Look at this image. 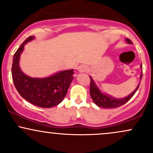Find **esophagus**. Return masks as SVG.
I'll list each match as a JSON object with an SVG mask.
<instances>
[{
    "mask_svg": "<svg viewBox=\"0 0 153 153\" xmlns=\"http://www.w3.org/2000/svg\"><path fill=\"white\" fill-rule=\"evenodd\" d=\"M77 70H78V71H80V72H84L85 71V68L84 66H82V65H80V66H79V67H78V68H77Z\"/></svg>",
    "mask_w": 153,
    "mask_h": 153,
    "instance_id": "obj_1",
    "label": "esophagus"
}]
</instances>
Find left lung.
<instances>
[{
	"label": "left lung",
	"mask_w": 153,
	"mask_h": 153,
	"mask_svg": "<svg viewBox=\"0 0 153 153\" xmlns=\"http://www.w3.org/2000/svg\"><path fill=\"white\" fill-rule=\"evenodd\" d=\"M125 41L127 42L128 44L132 45V42L130 41L129 39H126ZM140 68H141L142 72L141 75H140V79L141 81L142 78H143V65L142 64L140 65ZM91 78V85H90V94L94 102L98 106L102 107V108H117L120 106H122L124 103H126L129 101V99L134 96L136 91H137L139 86L140 85V82H139L138 85L137 86L135 90L131 92L130 94L128 95L127 97L122 98V99H116V98L112 97V96H109V95L104 94L102 91L100 90V88L97 86L96 82H94V79H93L90 76Z\"/></svg>",
	"instance_id": "8db88e82"
}]
</instances>
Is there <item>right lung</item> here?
<instances>
[{
  "mask_svg": "<svg viewBox=\"0 0 153 153\" xmlns=\"http://www.w3.org/2000/svg\"><path fill=\"white\" fill-rule=\"evenodd\" d=\"M28 37L13 55L12 78L19 94L28 102L42 108H50L60 103L65 97L74 77V70L57 72L46 78H31L23 73L19 66L21 54L24 45L34 39Z\"/></svg>",
  "mask_w": 153,
  "mask_h": 153,
  "instance_id": "obj_1",
  "label": "right lung"
}]
</instances>
